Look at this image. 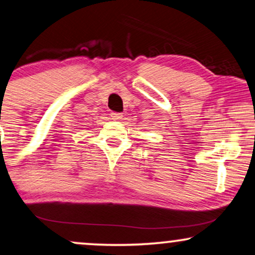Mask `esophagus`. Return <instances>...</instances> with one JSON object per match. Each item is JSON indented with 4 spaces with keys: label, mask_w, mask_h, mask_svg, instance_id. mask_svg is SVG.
<instances>
[{
    "label": "esophagus",
    "mask_w": 255,
    "mask_h": 255,
    "mask_svg": "<svg viewBox=\"0 0 255 255\" xmlns=\"http://www.w3.org/2000/svg\"><path fill=\"white\" fill-rule=\"evenodd\" d=\"M110 116H112V119L114 121H120L123 119V114L122 113H112L110 114Z\"/></svg>",
    "instance_id": "obj_1"
}]
</instances>
